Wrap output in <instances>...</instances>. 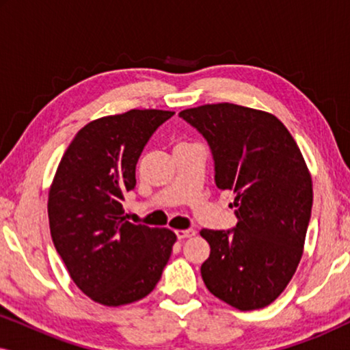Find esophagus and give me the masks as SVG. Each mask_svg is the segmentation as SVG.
I'll return each instance as SVG.
<instances>
[{
	"mask_svg": "<svg viewBox=\"0 0 350 350\" xmlns=\"http://www.w3.org/2000/svg\"><path fill=\"white\" fill-rule=\"evenodd\" d=\"M175 234H176V237L180 239V241H183V239L193 237L194 234H196V231H194V229H176Z\"/></svg>",
	"mask_w": 350,
	"mask_h": 350,
	"instance_id": "1",
	"label": "esophagus"
}]
</instances>
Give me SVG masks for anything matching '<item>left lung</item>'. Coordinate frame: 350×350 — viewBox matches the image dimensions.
Wrapping results in <instances>:
<instances>
[{
  "label": "left lung",
  "mask_w": 350,
  "mask_h": 350,
  "mask_svg": "<svg viewBox=\"0 0 350 350\" xmlns=\"http://www.w3.org/2000/svg\"><path fill=\"white\" fill-rule=\"evenodd\" d=\"M180 116L212 148L218 188L236 193V228L200 231L210 245L200 267L204 284L239 310L266 308L303 256L312 178L299 146L280 119L261 109L212 103Z\"/></svg>",
  "instance_id": "1"
}]
</instances>
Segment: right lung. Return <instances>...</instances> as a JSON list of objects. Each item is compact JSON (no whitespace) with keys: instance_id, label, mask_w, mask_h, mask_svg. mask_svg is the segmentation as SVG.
<instances>
[{"instance_id":"add662e5","label":"right lung","mask_w":350,"mask_h":350,"mask_svg":"<svg viewBox=\"0 0 350 350\" xmlns=\"http://www.w3.org/2000/svg\"><path fill=\"white\" fill-rule=\"evenodd\" d=\"M165 109H131L94 119L76 133L49 188L55 250L71 280L95 303L118 308L154 290L176 242L174 231L126 221L122 199Z\"/></svg>"}]
</instances>
